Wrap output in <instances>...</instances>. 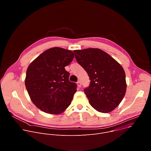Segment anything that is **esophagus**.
Here are the masks:
<instances>
[{
  "label": "esophagus",
  "mask_w": 151,
  "mask_h": 151,
  "mask_svg": "<svg viewBox=\"0 0 151 151\" xmlns=\"http://www.w3.org/2000/svg\"><path fill=\"white\" fill-rule=\"evenodd\" d=\"M76 83H77V85H78V87H81V82L80 81H78Z\"/></svg>",
  "instance_id": "1"
}]
</instances>
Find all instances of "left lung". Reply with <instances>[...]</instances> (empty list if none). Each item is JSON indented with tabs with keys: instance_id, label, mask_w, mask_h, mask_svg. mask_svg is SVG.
Masks as SVG:
<instances>
[{
	"instance_id": "1",
	"label": "left lung",
	"mask_w": 151,
	"mask_h": 151,
	"mask_svg": "<svg viewBox=\"0 0 151 151\" xmlns=\"http://www.w3.org/2000/svg\"><path fill=\"white\" fill-rule=\"evenodd\" d=\"M73 52L76 61L91 81L89 87L84 89L90 105L100 112L112 111L125 94L124 69L111 55L100 49L87 48Z\"/></svg>"
}]
</instances>
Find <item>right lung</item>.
<instances>
[{
    "label": "right lung",
    "mask_w": 151,
    "mask_h": 151,
    "mask_svg": "<svg viewBox=\"0 0 151 151\" xmlns=\"http://www.w3.org/2000/svg\"><path fill=\"white\" fill-rule=\"evenodd\" d=\"M74 58L73 52L54 47L39 55L29 66L25 85L33 104L43 112L60 114L70 104L76 84L69 80L65 70Z\"/></svg>",
    "instance_id": "right-lung-1"
}]
</instances>
